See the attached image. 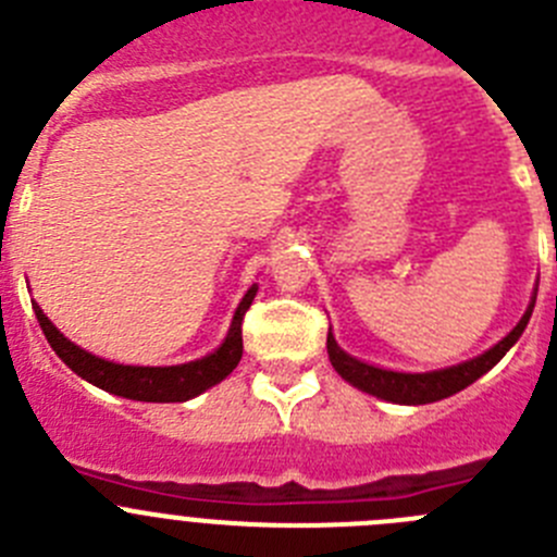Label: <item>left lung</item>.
<instances>
[{"instance_id":"left-lung-1","label":"left lung","mask_w":557,"mask_h":557,"mask_svg":"<svg viewBox=\"0 0 557 557\" xmlns=\"http://www.w3.org/2000/svg\"><path fill=\"white\" fill-rule=\"evenodd\" d=\"M533 308H536V296L530 299L528 310L519 319V324L503 337L497 346H492L490 351H483L475 360H467L461 366L443 368V371H431V373H398V371H384V368L368 366V362L357 360V357L346 355L335 343L332 332L326 335V351H330V362L337 373L349 384H355L362 393H371V396L384 398V401L393 404H409V407H418V404H431L440 401V398H448L459 389L470 387L475 379H481L483 373L495 368L497 362L506 357V351L511 349L513 343L519 341V335L528 326L530 315H533Z\"/></svg>"}]
</instances>
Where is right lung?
<instances>
[{"label":"right lung","mask_w":557,"mask_h":557,"mask_svg":"<svg viewBox=\"0 0 557 557\" xmlns=\"http://www.w3.org/2000/svg\"><path fill=\"white\" fill-rule=\"evenodd\" d=\"M255 294H258V285L244 294V299L238 302L236 315H233V324L227 330L225 343L214 355L202 357V360L184 362V366H168V368H145V366H121V362H109L101 357L90 355V351L79 349L76 343L67 341L49 319H46L44 310L38 305H33L35 315H38V324L44 330L46 341H49L51 349L57 351L62 362H65L76 376H82L85 382L96 384V387L107 389L112 396L132 398V401H153V404H173V401H189V398L200 396L202 389L220 384L233 368L238 366L244 351L242 343V321L244 313L252 305Z\"/></svg>","instance_id":"obj_1"}]
</instances>
